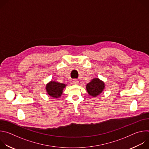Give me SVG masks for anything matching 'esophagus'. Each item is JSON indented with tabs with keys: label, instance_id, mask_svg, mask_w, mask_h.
<instances>
[{
	"label": "esophagus",
	"instance_id": "obj_1",
	"mask_svg": "<svg viewBox=\"0 0 149 149\" xmlns=\"http://www.w3.org/2000/svg\"><path fill=\"white\" fill-rule=\"evenodd\" d=\"M72 82H73V83H74V84H75V85H77V84H78V81L77 79H74Z\"/></svg>",
	"mask_w": 149,
	"mask_h": 149
}]
</instances>
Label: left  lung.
<instances>
[{
	"mask_svg": "<svg viewBox=\"0 0 149 149\" xmlns=\"http://www.w3.org/2000/svg\"><path fill=\"white\" fill-rule=\"evenodd\" d=\"M86 88L90 95L96 97L104 90V83L98 78H94L87 85Z\"/></svg>",
	"mask_w": 149,
	"mask_h": 149,
	"instance_id": "8db88e82",
	"label": "left lung"
}]
</instances>
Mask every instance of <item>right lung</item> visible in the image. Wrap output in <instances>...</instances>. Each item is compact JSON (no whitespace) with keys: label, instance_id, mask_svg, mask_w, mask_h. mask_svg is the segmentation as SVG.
Instances as JSON below:
<instances>
[{"label":"right lung","instance_id":"1","mask_svg":"<svg viewBox=\"0 0 149 149\" xmlns=\"http://www.w3.org/2000/svg\"><path fill=\"white\" fill-rule=\"evenodd\" d=\"M65 85L59 83L55 81H51L47 85V91L48 94L52 97L58 98L59 97L62 93V90L65 88Z\"/></svg>","mask_w":149,"mask_h":149}]
</instances>
